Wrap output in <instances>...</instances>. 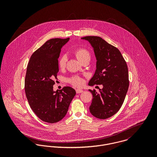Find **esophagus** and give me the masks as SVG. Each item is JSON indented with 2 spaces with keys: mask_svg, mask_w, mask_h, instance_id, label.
Segmentation results:
<instances>
[{
  "mask_svg": "<svg viewBox=\"0 0 157 157\" xmlns=\"http://www.w3.org/2000/svg\"><path fill=\"white\" fill-rule=\"evenodd\" d=\"M76 92H77V94H80V93L83 92V90L77 89V90H76Z\"/></svg>",
  "mask_w": 157,
  "mask_h": 157,
  "instance_id": "esophagus-1",
  "label": "esophagus"
}]
</instances>
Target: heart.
<instances>
[{"instance_id":"1","label":"heart","mask_w":157,"mask_h":157,"mask_svg":"<svg viewBox=\"0 0 157 157\" xmlns=\"http://www.w3.org/2000/svg\"><path fill=\"white\" fill-rule=\"evenodd\" d=\"M74 53L80 62L82 61L83 60L86 58L90 59V52L85 48L77 49L74 52ZM67 58L65 55H62L60 57L58 60V65L60 69H63L67 65ZM69 82L73 85L76 86H80L83 83V80H82V78L78 77H74L70 78Z\"/></svg>"}]
</instances>
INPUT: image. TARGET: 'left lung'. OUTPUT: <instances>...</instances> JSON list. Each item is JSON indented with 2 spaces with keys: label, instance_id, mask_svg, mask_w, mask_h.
Returning <instances> with one entry per match:
<instances>
[{
  "label": "left lung",
  "instance_id": "1",
  "mask_svg": "<svg viewBox=\"0 0 157 157\" xmlns=\"http://www.w3.org/2000/svg\"><path fill=\"white\" fill-rule=\"evenodd\" d=\"M81 39L90 44L97 60L96 69L88 85H103L98 92L89 90L93 96L90 112L96 118L106 119L118 112L124 102L129 83L128 66L120 51L102 38Z\"/></svg>",
  "mask_w": 157,
  "mask_h": 157
}]
</instances>
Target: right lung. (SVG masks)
Returning a JSON list of instances; mask_svg holds the SVG:
<instances>
[{
    "label": "right lung",
    "instance_id": "1",
    "mask_svg": "<svg viewBox=\"0 0 157 157\" xmlns=\"http://www.w3.org/2000/svg\"><path fill=\"white\" fill-rule=\"evenodd\" d=\"M69 40V38L48 40L32 54L26 68L25 90L29 106L40 120L49 123L65 117L76 94L69 86L53 90L61 49Z\"/></svg>",
    "mask_w": 157,
    "mask_h": 157
}]
</instances>
